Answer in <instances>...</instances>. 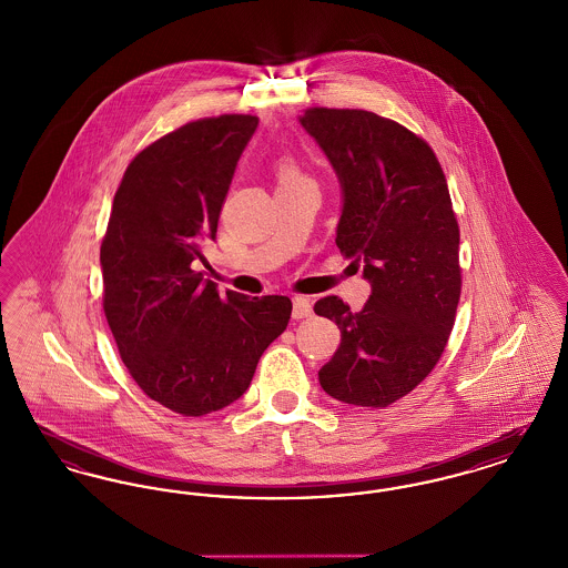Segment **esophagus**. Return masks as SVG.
Masks as SVG:
<instances>
[{"mask_svg": "<svg viewBox=\"0 0 568 568\" xmlns=\"http://www.w3.org/2000/svg\"><path fill=\"white\" fill-rule=\"evenodd\" d=\"M313 315V306L308 297H294V308H292V317L294 320H304Z\"/></svg>", "mask_w": 568, "mask_h": 568, "instance_id": "1", "label": "esophagus"}]
</instances>
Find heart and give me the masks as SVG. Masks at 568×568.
Returning a JSON list of instances; mask_svg holds the SVG:
<instances>
[{
	"mask_svg": "<svg viewBox=\"0 0 568 568\" xmlns=\"http://www.w3.org/2000/svg\"><path fill=\"white\" fill-rule=\"evenodd\" d=\"M276 172H278V181H281V183H290V181H297V179H302V174H300L296 163L281 162L278 163V168H276Z\"/></svg>",
	"mask_w": 568,
	"mask_h": 568,
	"instance_id": "obj_1",
	"label": "heart"
}]
</instances>
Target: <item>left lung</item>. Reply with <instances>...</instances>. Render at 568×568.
Here are the masks:
<instances>
[{
	"label": "left lung",
	"instance_id": "1",
	"mask_svg": "<svg viewBox=\"0 0 568 568\" xmlns=\"http://www.w3.org/2000/svg\"><path fill=\"white\" fill-rule=\"evenodd\" d=\"M300 125L341 183L336 246L371 283L359 313L336 296L315 304L341 329L320 383L347 405H392L430 375L456 320L459 230L447 181L422 138L375 112L311 109Z\"/></svg>",
	"mask_w": 568,
	"mask_h": 568
}]
</instances>
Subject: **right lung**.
<instances>
[{
  "label": "right lung",
  "mask_w": 568,
  "mask_h": 568,
  "mask_svg": "<svg viewBox=\"0 0 568 568\" xmlns=\"http://www.w3.org/2000/svg\"><path fill=\"white\" fill-rule=\"evenodd\" d=\"M257 123L251 114L202 119L138 153L100 251L123 364L149 398L187 417L239 400L292 317L287 296H219L197 271Z\"/></svg>",
  "instance_id": "right-lung-1"
}]
</instances>
